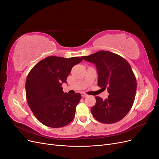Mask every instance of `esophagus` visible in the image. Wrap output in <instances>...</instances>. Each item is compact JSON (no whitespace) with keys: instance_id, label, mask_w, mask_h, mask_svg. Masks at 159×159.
Here are the masks:
<instances>
[{"instance_id":"esophagus-1","label":"esophagus","mask_w":159,"mask_h":159,"mask_svg":"<svg viewBox=\"0 0 159 159\" xmlns=\"http://www.w3.org/2000/svg\"><path fill=\"white\" fill-rule=\"evenodd\" d=\"M81 96H82V97H87V96H88V95L84 92H81Z\"/></svg>"}]
</instances>
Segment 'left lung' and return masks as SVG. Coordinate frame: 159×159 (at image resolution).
<instances>
[{
    "label": "left lung",
    "instance_id": "obj_1",
    "mask_svg": "<svg viewBox=\"0 0 159 159\" xmlns=\"http://www.w3.org/2000/svg\"><path fill=\"white\" fill-rule=\"evenodd\" d=\"M82 59L95 65L98 85L109 95L103 100L96 97L91 108L94 118L103 123H114L126 116L135 97L137 81L131 67L123 57L109 51H99Z\"/></svg>",
    "mask_w": 159,
    "mask_h": 159
}]
</instances>
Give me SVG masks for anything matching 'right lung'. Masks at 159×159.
Instances as JSON below:
<instances>
[{"label":"right lung","instance_id":"1","mask_svg":"<svg viewBox=\"0 0 159 159\" xmlns=\"http://www.w3.org/2000/svg\"><path fill=\"white\" fill-rule=\"evenodd\" d=\"M81 61L78 57H47L28 74L25 85L27 102L35 117L44 125L62 127L74 119L81 95L64 93L61 85L67 83L71 68Z\"/></svg>","mask_w":159,"mask_h":159}]
</instances>
